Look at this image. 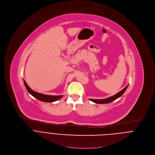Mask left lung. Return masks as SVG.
<instances>
[{"label":"left lung","mask_w":155,"mask_h":155,"mask_svg":"<svg viewBox=\"0 0 155 155\" xmlns=\"http://www.w3.org/2000/svg\"><path fill=\"white\" fill-rule=\"evenodd\" d=\"M129 84L127 85V86H126L122 91H121L120 92H119L118 94H115V95L110 97L109 98H106V99H103V100H95V99H89L91 101H92V102L97 103V104H107V103H110L112 101L117 100V98H120V97H121L123 95V94L124 93V92L126 91V90L127 89V87H128Z\"/></svg>","instance_id":"1"}]
</instances>
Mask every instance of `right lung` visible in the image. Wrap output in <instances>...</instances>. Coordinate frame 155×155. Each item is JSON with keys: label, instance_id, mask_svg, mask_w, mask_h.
I'll use <instances>...</instances> for the list:
<instances>
[{"label": "right lung", "instance_id": "right-lung-1", "mask_svg": "<svg viewBox=\"0 0 155 155\" xmlns=\"http://www.w3.org/2000/svg\"><path fill=\"white\" fill-rule=\"evenodd\" d=\"M23 82L25 86V87L26 89V90L28 91V92L31 95H32L34 97H35V98H37V100L43 101V102H48V103H51V102H54L55 101L58 100L59 99H60L61 98L63 97L62 95H57V96H55V95H45V94H40L38 92H36L34 91H32L26 84V81H25V80H23Z\"/></svg>", "mask_w": 155, "mask_h": 155}]
</instances>
